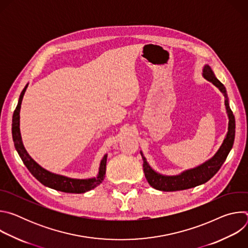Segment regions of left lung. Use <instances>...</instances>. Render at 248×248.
Wrapping results in <instances>:
<instances>
[{
	"mask_svg": "<svg viewBox=\"0 0 248 248\" xmlns=\"http://www.w3.org/2000/svg\"><path fill=\"white\" fill-rule=\"evenodd\" d=\"M202 72H203L202 74L203 78L206 80L210 81L211 83H213L217 88H219V90L225 96V106H226V110L229 118L228 132L226 134V137L223 141L222 145L220 146L219 150L216 152V154L213 157L209 159L208 161H206L205 163L201 164L200 166L184 170L183 172L176 175H165L157 172L150 167L142 151H140V154L142 156V160H143V171L145 174V178L148 184L157 190H161V191L185 190V189L192 188L207 183L210 179L213 178V176L217 173V171L221 169L222 165L226 161L230 151L232 148L234 135H235V120L230 108L226 87L215 77L213 70H212V68L208 64L204 65Z\"/></svg>",
	"mask_w": 248,
	"mask_h": 248,
	"instance_id": "left-lung-1",
	"label": "left lung"
}]
</instances>
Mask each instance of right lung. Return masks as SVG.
Instances as JSON below:
<instances>
[{
  "mask_svg": "<svg viewBox=\"0 0 248 248\" xmlns=\"http://www.w3.org/2000/svg\"><path fill=\"white\" fill-rule=\"evenodd\" d=\"M27 86H28V83L25 85V87L20 93L17 106L14 112L13 124H12V133H13V140L15 143V147L19 157L21 158L23 164L25 165V167L28 169V170L32 173V175L35 179L38 180L45 186H48L55 190H59L66 193H84L98 186L105 179L106 164H107V157H108L107 154H106L101 160L99 171L96 178L85 179V180L72 179V178H67L65 175L51 172L46 169L42 168L39 164H37L29 156V154L25 150L24 145L22 143L20 129H19L20 107H21L22 98L26 91Z\"/></svg>",
  "mask_w": 248,
  "mask_h": 248,
  "instance_id": "right-lung-1",
  "label": "right lung"
}]
</instances>
